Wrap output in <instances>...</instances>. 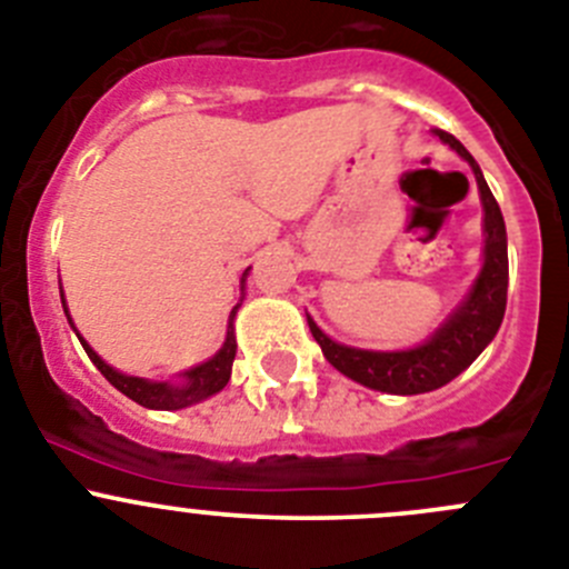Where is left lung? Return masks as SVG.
<instances>
[{"label": "left lung", "mask_w": 569, "mask_h": 569, "mask_svg": "<svg viewBox=\"0 0 569 569\" xmlns=\"http://www.w3.org/2000/svg\"><path fill=\"white\" fill-rule=\"evenodd\" d=\"M435 134L471 163L479 194H482V208H486V264L468 299L423 347L406 349V352H369V349L343 347V343L330 341L307 319L312 338L321 343L327 361L347 378L369 389H380V392L423 395L446 387L448 380H455L462 369L471 367L473 358L491 343L502 325L505 305H508V233H505L499 202L493 200L486 177L466 146L442 129H435Z\"/></svg>", "instance_id": "left-lung-1"}]
</instances>
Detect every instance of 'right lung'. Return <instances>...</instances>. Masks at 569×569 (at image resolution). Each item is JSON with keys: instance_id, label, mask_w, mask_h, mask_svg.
Here are the masks:
<instances>
[{"instance_id": "1", "label": "right lung", "mask_w": 569, "mask_h": 569, "mask_svg": "<svg viewBox=\"0 0 569 569\" xmlns=\"http://www.w3.org/2000/svg\"><path fill=\"white\" fill-rule=\"evenodd\" d=\"M61 305H64V296H61ZM67 319H70V316H67ZM81 343H83V349H87L90 361L98 367V372H101L103 378H107L109 383L118 389V392H123L127 398H132L134 403L146 406V409H166V411L186 409V406L200 403V400H206V398H211V395L220 392V389L228 383V378H231L233 356H237V341H233V332H228V338H226V343H222L220 352H217L211 361L189 369V372H186V383L174 387V383H152V380L114 372L112 367H107V363H103L101 358L92 352L90 343L83 341V338H81Z\"/></svg>"}]
</instances>
